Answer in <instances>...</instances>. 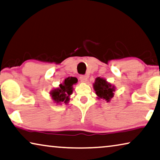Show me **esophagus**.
<instances>
[{"label": "esophagus", "instance_id": "34e87169", "mask_svg": "<svg viewBox=\"0 0 160 160\" xmlns=\"http://www.w3.org/2000/svg\"><path fill=\"white\" fill-rule=\"evenodd\" d=\"M80 80H81V82H87V80H88V77L86 75H80Z\"/></svg>", "mask_w": 160, "mask_h": 160}]
</instances>
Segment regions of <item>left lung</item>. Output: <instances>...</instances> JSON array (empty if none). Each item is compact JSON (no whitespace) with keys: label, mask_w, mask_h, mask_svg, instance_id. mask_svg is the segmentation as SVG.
<instances>
[{"label":"left lung","mask_w":160,"mask_h":160,"mask_svg":"<svg viewBox=\"0 0 160 160\" xmlns=\"http://www.w3.org/2000/svg\"><path fill=\"white\" fill-rule=\"evenodd\" d=\"M93 88L97 95V98L102 99L109 102L113 98L114 92L115 91V85L108 82L106 79L98 77L95 79L93 84Z\"/></svg>","instance_id":"left-lung-1"}]
</instances>
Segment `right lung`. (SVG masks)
<instances>
[{
  "label": "right lung",
  "instance_id": "right-lung-1",
  "mask_svg": "<svg viewBox=\"0 0 160 160\" xmlns=\"http://www.w3.org/2000/svg\"><path fill=\"white\" fill-rule=\"evenodd\" d=\"M78 82V79L74 77H68L59 87L50 91V95L54 102L57 104H68L70 100V96L72 95L73 85Z\"/></svg>",
  "mask_w": 160,
  "mask_h": 160
}]
</instances>
